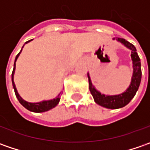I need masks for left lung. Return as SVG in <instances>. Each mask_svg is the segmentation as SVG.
Masks as SVG:
<instances>
[{"label": "left lung", "instance_id": "8db88e82", "mask_svg": "<svg viewBox=\"0 0 150 150\" xmlns=\"http://www.w3.org/2000/svg\"><path fill=\"white\" fill-rule=\"evenodd\" d=\"M112 40H116L118 42L121 43L126 48L131 51L133 74H132L129 86L122 93L115 94V95H108V94L101 93V92L97 89L94 87V85L92 83L89 72H88V78L90 93L93 97V99L96 103L106 108L117 109V108H121L123 107L126 106L135 96L136 93L139 89L140 82H141L142 72L140 59L138 56V53L136 52L135 47L124 38H112Z\"/></svg>", "mask_w": 150, "mask_h": 150}]
</instances>
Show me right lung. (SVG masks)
Instances as JSON below:
<instances>
[{
	"mask_svg": "<svg viewBox=\"0 0 150 150\" xmlns=\"http://www.w3.org/2000/svg\"><path fill=\"white\" fill-rule=\"evenodd\" d=\"M31 41H32V40H30V41L26 42L25 44L30 42ZM25 44L23 45V47L25 46ZM23 47H22V48H23ZM22 48H21V50L20 52L16 55V59H15V62H14V67H13V71H12V74H11V82H12V86H13V88H14L15 94H16V98H17L18 101L20 102L21 104L24 107V108H26L27 110H29V111H31V112H47V111H48V110H50V109H52V108H55V107L58 104V103H59V101H60V98H61V94L62 93V92L61 91L60 93L57 96L56 98H54L48 99V100H42V101H41V102H38V103H30V102H27V101L24 100V99L21 97L20 94H19V93H18V92H17V89H16V84H15L14 83V74H15V70H16V60H17V58L19 57L21 52V51H22Z\"/></svg>",
	"mask_w": 150,
	"mask_h": 150,
	"instance_id": "add662e5",
	"label": "right lung"
}]
</instances>
